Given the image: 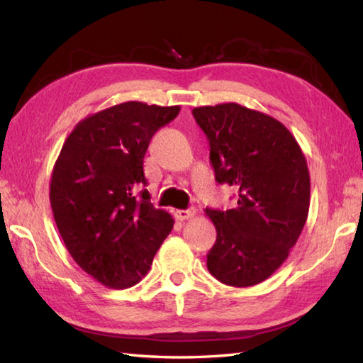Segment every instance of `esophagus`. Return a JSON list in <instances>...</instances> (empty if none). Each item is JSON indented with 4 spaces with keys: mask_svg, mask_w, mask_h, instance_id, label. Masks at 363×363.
<instances>
[{
    "mask_svg": "<svg viewBox=\"0 0 363 363\" xmlns=\"http://www.w3.org/2000/svg\"><path fill=\"white\" fill-rule=\"evenodd\" d=\"M195 213H196V211L194 209V207H190V209H186V211H176L174 217L181 221H186V220L194 218Z\"/></svg>",
    "mask_w": 363,
    "mask_h": 363,
    "instance_id": "esophagus-1",
    "label": "esophagus"
}]
</instances>
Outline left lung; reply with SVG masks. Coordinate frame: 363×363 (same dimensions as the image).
Returning a JSON list of instances; mask_svg holds the SVG:
<instances>
[{
    "mask_svg": "<svg viewBox=\"0 0 363 363\" xmlns=\"http://www.w3.org/2000/svg\"><path fill=\"white\" fill-rule=\"evenodd\" d=\"M211 145L215 179L237 190L229 211L206 209L217 229L207 269L233 287L272 276L298 242L311 204V176L281 121L237 103L195 107Z\"/></svg>",
    "mask_w": 363,
    "mask_h": 363,
    "instance_id": "1",
    "label": "left lung"
}]
</instances>
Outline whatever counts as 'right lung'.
<instances>
[{"mask_svg": "<svg viewBox=\"0 0 363 363\" xmlns=\"http://www.w3.org/2000/svg\"><path fill=\"white\" fill-rule=\"evenodd\" d=\"M179 106L128 101L74 126L54 164L50 201L76 264L109 289L133 287L150 272L173 217L150 203L143 157Z\"/></svg>", "mask_w": 363, "mask_h": 363, "instance_id": "1", "label": "right lung"}]
</instances>
